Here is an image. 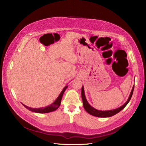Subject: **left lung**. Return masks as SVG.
Returning <instances> with one entry per match:
<instances>
[{
  "instance_id": "1",
  "label": "left lung",
  "mask_w": 146,
  "mask_h": 146,
  "mask_svg": "<svg viewBox=\"0 0 146 146\" xmlns=\"http://www.w3.org/2000/svg\"><path fill=\"white\" fill-rule=\"evenodd\" d=\"M133 90H134V86H133V88H132V90L130 92L129 98H128L126 102L123 105H122L121 107L114 110H107V111H101V110H98L94 108V107H92L91 105L89 104V103H88V102L86 99L85 91H84V87L83 86H82L81 94H82V98L83 100V107L86 110V111L92 116H94L96 117H108L113 116L114 115H115V114H116L117 113H118L119 112H120L122 110H123L125 107V106L128 104V103L129 102V101L131 99L132 94H133Z\"/></svg>"
}]
</instances>
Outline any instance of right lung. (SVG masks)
<instances>
[{
    "label": "right lung",
    "mask_w": 146,
    "mask_h": 146,
    "mask_svg": "<svg viewBox=\"0 0 146 146\" xmlns=\"http://www.w3.org/2000/svg\"><path fill=\"white\" fill-rule=\"evenodd\" d=\"M68 85H66L64 87V88L63 89V90L61 91V92H60V94H59V96H58V98L56 99V100L53 102L52 104H50V105H48L46 107H42V108H31L29 107H27V105H25L24 104H23L24 107L29 110L30 111L34 112V113H50L52 111H54L55 110H57L61 104V99H62L63 95L64 94V92L65 91V90H66V88H68Z\"/></svg>",
    "instance_id": "obj_1"
}]
</instances>
